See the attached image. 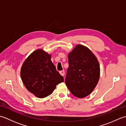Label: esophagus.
I'll return each mask as SVG.
<instances>
[{
  "label": "esophagus",
  "instance_id": "1",
  "mask_svg": "<svg viewBox=\"0 0 126 126\" xmlns=\"http://www.w3.org/2000/svg\"><path fill=\"white\" fill-rule=\"evenodd\" d=\"M60 74L62 76H64V70H62V71H60Z\"/></svg>",
  "mask_w": 126,
  "mask_h": 126
}]
</instances>
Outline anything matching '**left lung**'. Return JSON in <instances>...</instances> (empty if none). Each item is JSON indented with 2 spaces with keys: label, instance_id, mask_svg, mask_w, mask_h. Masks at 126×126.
Returning a JSON list of instances; mask_svg holds the SVG:
<instances>
[{
  "label": "left lung",
  "instance_id": "obj_1",
  "mask_svg": "<svg viewBox=\"0 0 126 126\" xmlns=\"http://www.w3.org/2000/svg\"><path fill=\"white\" fill-rule=\"evenodd\" d=\"M65 84L75 96L83 98L92 93L100 78V64L94 54L79 44L68 54Z\"/></svg>",
  "mask_w": 126,
  "mask_h": 126
}]
</instances>
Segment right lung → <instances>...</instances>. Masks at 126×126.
Listing matches in <instances>:
<instances>
[{"mask_svg":"<svg viewBox=\"0 0 126 126\" xmlns=\"http://www.w3.org/2000/svg\"><path fill=\"white\" fill-rule=\"evenodd\" d=\"M20 76L26 89L38 98L51 94L56 85L64 81L51 61V55L42 49L35 50L26 59Z\"/></svg>","mask_w":126,"mask_h":126,"instance_id":"right-lung-1","label":"right lung"}]
</instances>
